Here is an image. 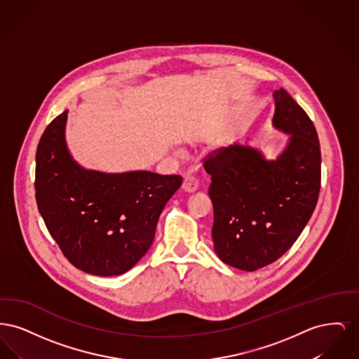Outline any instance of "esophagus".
Here are the masks:
<instances>
[{"label": "esophagus", "instance_id": "obj_1", "mask_svg": "<svg viewBox=\"0 0 359 359\" xmlns=\"http://www.w3.org/2000/svg\"><path fill=\"white\" fill-rule=\"evenodd\" d=\"M182 188H183L184 192L192 194V192H195V191L198 189V180H196L194 176H187V177L184 179V182H183Z\"/></svg>", "mask_w": 359, "mask_h": 359}]
</instances>
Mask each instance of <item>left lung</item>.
Instances as JSON below:
<instances>
[{
    "label": "left lung",
    "instance_id": "left-lung-1",
    "mask_svg": "<svg viewBox=\"0 0 359 359\" xmlns=\"http://www.w3.org/2000/svg\"><path fill=\"white\" fill-rule=\"evenodd\" d=\"M273 128L288 135L269 160L236 142L205 163L211 175L212 241L224 264L253 272L283 256L304 230L320 189V145L307 113L284 90L273 93Z\"/></svg>",
    "mask_w": 359,
    "mask_h": 359
}]
</instances>
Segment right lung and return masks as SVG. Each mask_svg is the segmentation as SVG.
I'll use <instances>...</instances> for the list:
<instances>
[{
  "mask_svg": "<svg viewBox=\"0 0 359 359\" xmlns=\"http://www.w3.org/2000/svg\"><path fill=\"white\" fill-rule=\"evenodd\" d=\"M69 110L44 130L36 152V202L69 262L86 273L118 276L152 246L158 217L182 186L179 175L86 170L66 141Z\"/></svg>",
  "mask_w": 359,
  "mask_h": 359,
  "instance_id": "obj_1",
  "label": "right lung"
}]
</instances>
